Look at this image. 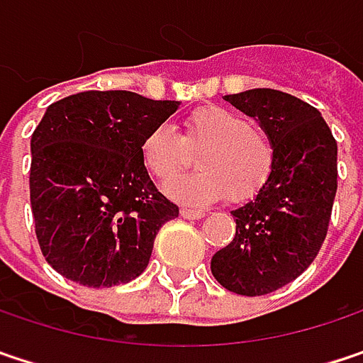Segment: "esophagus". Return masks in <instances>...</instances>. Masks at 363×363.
Listing matches in <instances>:
<instances>
[{"label": "esophagus", "mask_w": 363, "mask_h": 363, "mask_svg": "<svg viewBox=\"0 0 363 363\" xmlns=\"http://www.w3.org/2000/svg\"><path fill=\"white\" fill-rule=\"evenodd\" d=\"M181 216L182 218H186V220H199V218H203L206 212H201V210H193V208H181Z\"/></svg>", "instance_id": "obj_1"}]
</instances>
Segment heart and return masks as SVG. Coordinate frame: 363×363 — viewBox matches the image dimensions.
<instances>
[{
    "mask_svg": "<svg viewBox=\"0 0 363 363\" xmlns=\"http://www.w3.org/2000/svg\"><path fill=\"white\" fill-rule=\"evenodd\" d=\"M203 147L201 171L170 182L166 193L184 203H210L228 195L235 203L253 199L270 181L277 151L268 135L251 128L245 116L222 106L197 108L184 122V135L172 126H153L141 141L147 170L166 182L186 167L189 148Z\"/></svg>",
    "mask_w": 363,
    "mask_h": 363,
    "instance_id": "heart-1",
    "label": "heart"
}]
</instances>
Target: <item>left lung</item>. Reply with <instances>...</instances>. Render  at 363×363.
Returning a JSON list of instances; mask_svg holds the SVG:
<instances>
[{
  "instance_id": "left-lung-1",
  "label": "left lung",
  "mask_w": 363,
  "mask_h": 363,
  "mask_svg": "<svg viewBox=\"0 0 363 363\" xmlns=\"http://www.w3.org/2000/svg\"><path fill=\"white\" fill-rule=\"evenodd\" d=\"M270 137L277 164L268 184L230 214L237 233L216 251L212 274L237 295H266L295 280L324 243L337 195V141L322 114L277 89L224 95Z\"/></svg>"
}]
</instances>
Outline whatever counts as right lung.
Returning <instances> with one entry per match:
<instances>
[{"label":"right lung","instance_id":"add662e5","mask_svg":"<svg viewBox=\"0 0 363 363\" xmlns=\"http://www.w3.org/2000/svg\"><path fill=\"white\" fill-rule=\"evenodd\" d=\"M133 91H84L48 108L30 137V208L43 257L84 286L137 279L179 216L151 182L141 141L179 110Z\"/></svg>","mask_w":363,"mask_h":363}]
</instances>
